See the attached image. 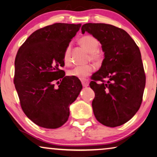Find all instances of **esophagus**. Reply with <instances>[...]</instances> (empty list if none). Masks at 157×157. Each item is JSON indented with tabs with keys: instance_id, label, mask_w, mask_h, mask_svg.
<instances>
[{
	"instance_id": "34e87169",
	"label": "esophagus",
	"mask_w": 157,
	"mask_h": 157,
	"mask_svg": "<svg viewBox=\"0 0 157 157\" xmlns=\"http://www.w3.org/2000/svg\"><path fill=\"white\" fill-rule=\"evenodd\" d=\"M82 86L84 87H87L88 85H89V82H88V80H87V79H82Z\"/></svg>"
}]
</instances>
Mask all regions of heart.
Masks as SVG:
<instances>
[{
	"label": "heart",
	"instance_id": "1",
	"mask_svg": "<svg viewBox=\"0 0 157 157\" xmlns=\"http://www.w3.org/2000/svg\"><path fill=\"white\" fill-rule=\"evenodd\" d=\"M79 43L86 49L88 52L90 53V58L96 63H99L102 60L101 53L98 51L99 42L98 40L91 36H85L79 40ZM63 59L64 63L69 65L71 63V46L69 45L64 51ZM94 68L92 64L84 65V66H77L73 68L68 72V75L73 78L83 79L88 75L93 72Z\"/></svg>",
	"mask_w": 157,
	"mask_h": 157
}]
</instances>
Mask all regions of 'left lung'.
Wrapping results in <instances>:
<instances>
[{
  "label": "left lung",
  "mask_w": 157,
  "mask_h": 157,
  "mask_svg": "<svg viewBox=\"0 0 157 157\" xmlns=\"http://www.w3.org/2000/svg\"><path fill=\"white\" fill-rule=\"evenodd\" d=\"M81 29L98 40L104 53L100 69L90 83L95 93L94 115L104 126H121L135 115L142 102L146 75L140 50L126 31L113 25L86 23Z\"/></svg>",
  "instance_id": "obj_1"
}]
</instances>
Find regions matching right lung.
Returning a JSON list of instances; mask_svg holds the SVG:
<instances>
[{
    "instance_id": "right-lung-1",
    "label": "right lung",
    "mask_w": 157,
    "mask_h": 157,
    "mask_svg": "<svg viewBox=\"0 0 157 157\" xmlns=\"http://www.w3.org/2000/svg\"><path fill=\"white\" fill-rule=\"evenodd\" d=\"M80 27L67 23L44 27L31 34L17 53L15 88L23 112L39 126L55 129L66 123L70 105L82 90L78 78L65 77L60 69L64 51ZM59 80L56 88L54 82Z\"/></svg>"
}]
</instances>
